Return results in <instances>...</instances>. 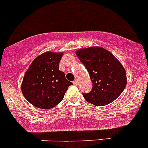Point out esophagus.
Here are the masks:
<instances>
[{"label":"esophagus","mask_w":148,"mask_h":148,"mask_svg":"<svg viewBox=\"0 0 148 148\" xmlns=\"http://www.w3.org/2000/svg\"><path fill=\"white\" fill-rule=\"evenodd\" d=\"M78 81H77V80H75L74 82H73V84H74V85L77 86V85H78Z\"/></svg>","instance_id":"34e87169"}]
</instances>
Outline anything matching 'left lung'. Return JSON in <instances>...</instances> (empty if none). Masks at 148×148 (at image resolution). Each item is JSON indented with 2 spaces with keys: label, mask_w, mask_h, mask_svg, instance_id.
<instances>
[{
  "label": "left lung",
  "mask_w": 148,
  "mask_h": 148,
  "mask_svg": "<svg viewBox=\"0 0 148 148\" xmlns=\"http://www.w3.org/2000/svg\"><path fill=\"white\" fill-rule=\"evenodd\" d=\"M85 66L92 83L89 93H83L87 101L95 106L113 102L127 85L126 71L110 52L99 47L79 49L75 52Z\"/></svg>",
  "instance_id": "obj_1"
}]
</instances>
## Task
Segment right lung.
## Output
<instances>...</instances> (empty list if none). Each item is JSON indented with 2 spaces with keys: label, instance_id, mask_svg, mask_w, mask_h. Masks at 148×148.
I'll return each mask as SVG.
<instances>
[{
  "label": "right lung",
  "instance_id": "right-lung-1",
  "mask_svg": "<svg viewBox=\"0 0 148 148\" xmlns=\"http://www.w3.org/2000/svg\"><path fill=\"white\" fill-rule=\"evenodd\" d=\"M63 53L46 52L34 59L25 73L21 84L23 96L31 104L40 109L54 108L64 99L73 83L59 70Z\"/></svg>",
  "mask_w": 148,
  "mask_h": 148
}]
</instances>
